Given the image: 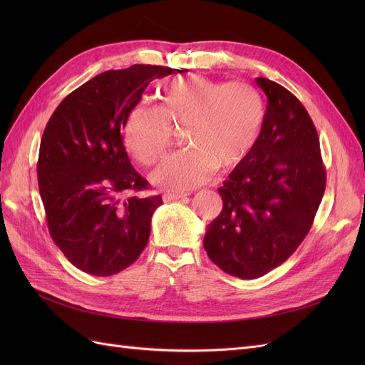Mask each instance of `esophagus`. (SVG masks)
Instances as JSON below:
<instances>
[{
	"label": "esophagus",
	"instance_id": "esophagus-1",
	"mask_svg": "<svg viewBox=\"0 0 365 365\" xmlns=\"http://www.w3.org/2000/svg\"><path fill=\"white\" fill-rule=\"evenodd\" d=\"M189 196L187 193H165L163 196L164 201H178V200H185Z\"/></svg>",
	"mask_w": 365,
	"mask_h": 365
}]
</instances>
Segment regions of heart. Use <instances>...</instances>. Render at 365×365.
Returning a JSON list of instances; mask_svg holds the SVG:
<instances>
[{"label":"heart","mask_w":365,"mask_h":365,"mask_svg":"<svg viewBox=\"0 0 365 365\" xmlns=\"http://www.w3.org/2000/svg\"><path fill=\"white\" fill-rule=\"evenodd\" d=\"M155 109L137 106L129 113L123 140L138 163H157L172 143V129L184 128L189 148L153 170L152 181L161 189L185 192L207 182L216 168L231 170L257 146L264 102L247 82H216L205 77H176L160 90Z\"/></svg>","instance_id":"1"}]
</instances>
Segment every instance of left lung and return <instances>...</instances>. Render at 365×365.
<instances>
[{
    "label": "left lung",
    "instance_id": "obj_1",
    "mask_svg": "<svg viewBox=\"0 0 365 365\" xmlns=\"http://www.w3.org/2000/svg\"><path fill=\"white\" fill-rule=\"evenodd\" d=\"M268 97L257 146L217 192L222 212L208 225L210 260L239 279L277 268L302 244L326 189V169L314 121L302 102L264 77Z\"/></svg>",
    "mask_w": 365,
    "mask_h": 365
}]
</instances>
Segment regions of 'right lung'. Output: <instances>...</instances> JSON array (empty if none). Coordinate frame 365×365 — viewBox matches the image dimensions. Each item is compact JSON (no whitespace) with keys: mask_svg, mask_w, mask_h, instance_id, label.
<instances>
[{"mask_svg":"<svg viewBox=\"0 0 365 365\" xmlns=\"http://www.w3.org/2000/svg\"><path fill=\"white\" fill-rule=\"evenodd\" d=\"M175 71L132 65L93 77L54 109L43 129L38 184L54 244L76 268L117 274L146 248L160 195L132 168L121 129L153 79Z\"/></svg>","mask_w":365,"mask_h":365,"instance_id":"add662e5","label":"right lung"}]
</instances>
